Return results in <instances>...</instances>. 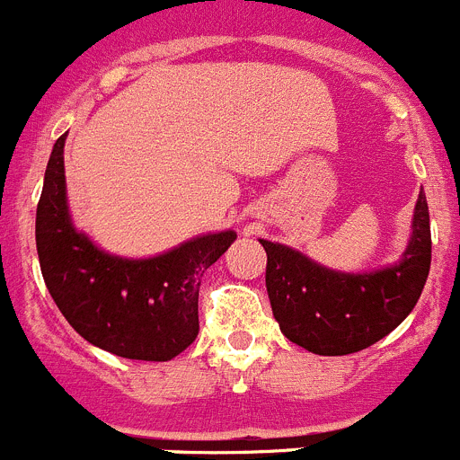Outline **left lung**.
I'll return each instance as SVG.
<instances>
[{"label": "left lung", "instance_id": "8db88e82", "mask_svg": "<svg viewBox=\"0 0 460 460\" xmlns=\"http://www.w3.org/2000/svg\"><path fill=\"white\" fill-rule=\"evenodd\" d=\"M400 262L368 274L334 271L285 244L261 240L265 285L280 332L314 355H350L398 328L420 298L431 265L429 207L420 190Z\"/></svg>", "mask_w": 460, "mask_h": 460}]
</instances>
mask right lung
<instances>
[{"label": "right lung", "instance_id": "right-lung-1", "mask_svg": "<svg viewBox=\"0 0 460 460\" xmlns=\"http://www.w3.org/2000/svg\"><path fill=\"white\" fill-rule=\"evenodd\" d=\"M65 139L53 146L35 213L40 270L71 328L126 359L168 362L199 332L202 276L235 240V231L198 235L153 258L111 256L75 231L66 207Z\"/></svg>", "mask_w": 460, "mask_h": 460}]
</instances>
